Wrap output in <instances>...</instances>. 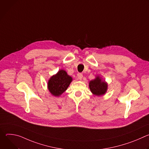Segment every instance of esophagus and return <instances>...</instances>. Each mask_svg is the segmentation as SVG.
I'll use <instances>...</instances> for the list:
<instances>
[{
    "mask_svg": "<svg viewBox=\"0 0 149 149\" xmlns=\"http://www.w3.org/2000/svg\"><path fill=\"white\" fill-rule=\"evenodd\" d=\"M82 77H83V75H82V74L81 73H78V74H77V78H78V79L81 80L82 78Z\"/></svg>",
    "mask_w": 149,
    "mask_h": 149,
    "instance_id": "34e87169",
    "label": "esophagus"
}]
</instances>
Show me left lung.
Returning a JSON list of instances; mask_svg holds the SVG:
<instances>
[{"label":"left lung","mask_w":149,"mask_h":149,"mask_svg":"<svg viewBox=\"0 0 149 149\" xmlns=\"http://www.w3.org/2000/svg\"><path fill=\"white\" fill-rule=\"evenodd\" d=\"M89 88L94 95L102 96L107 91L108 84L102 77L97 75L95 79L90 81Z\"/></svg>","instance_id":"1"}]
</instances>
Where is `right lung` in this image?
Segmentation results:
<instances>
[{
  "mask_svg": "<svg viewBox=\"0 0 149 149\" xmlns=\"http://www.w3.org/2000/svg\"><path fill=\"white\" fill-rule=\"evenodd\" d=\"M72 81V78L63 70H59L52 75L48 82V89L55 97H59L64 93Z\"/></svg>",
  "mask_w": 149,
  "mask_h": 149,
  "instance_id": "1",
  "label": "right lung"
}]
</instances>
